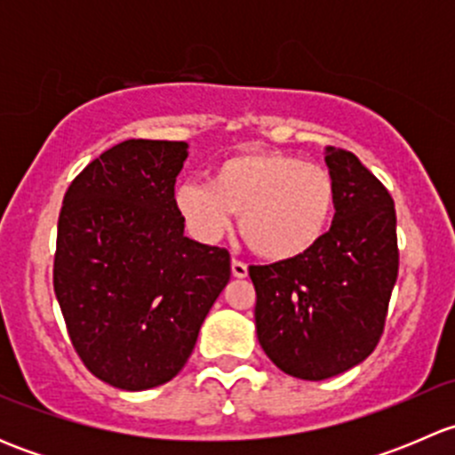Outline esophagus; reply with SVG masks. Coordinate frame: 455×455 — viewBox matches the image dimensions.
I'll return each instance as SVG.
<instances>
[{
	"instance_id": "34e87169",
	"label": "esophagus",
	"mask_w": 455,
	"mask_h": 455,
	"mask_svg": "<svg viewBox=\"0 0 455 455\" xmlns=\"http://www.w3.org/2000/svg\"><path fill=\"white\" fill-rule=\"evenodd\" d=\"M231 273L233 277H246L249 275V266L242 259H231Z\"/></svg>"
}]
</instances>
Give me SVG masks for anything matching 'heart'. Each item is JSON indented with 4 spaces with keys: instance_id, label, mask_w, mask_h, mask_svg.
<instances>
[{
    "instance_id": "obj_1",
    "label": "heart",
    "mask_w": 455,
    "mask_h": 455,
    "mask_svg": "<svg viewBox=\"0 0 455 455\" xmlns=\"http://www.w3.org/2000/svg\"><path fill=\"white\" fill-rule=\"evenodd\" d=\"M187 231L215 244L240 213L251 249L282 261L308 253L334 211L332 173L282 151H246L222 160L209 182H182L173 194Z\"/></svg>"
}]
</instances>
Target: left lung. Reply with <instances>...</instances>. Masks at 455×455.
<instances>
[{
  "label": "left lung",
  "instance_id": "left-lung-1",
  "mask_svg": "<svg viewBox=\"0 0 455 455\" xmlns=\"http://www.w3.org/2000/svg\"><path fill=\"white\" fill-rule=\"evenodd\" d=\"M334 220L308 253L251 266L255 325L286 374L323 380L374 352L398 277L396 211L383 182L352 151L325 149Z\"/></svg>",
  "mask_w": 455,
  "mask_h": 455
}]
</instances>
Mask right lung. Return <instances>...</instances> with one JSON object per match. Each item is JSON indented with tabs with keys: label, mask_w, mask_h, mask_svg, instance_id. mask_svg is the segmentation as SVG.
I'll use <instances>...</instances> for the list:
<instances>
[{
	"label": "right lung",
	"mask_w": 455,
	"mask_h": 455,
	"mask_svg": "<svg viewBox=\"0 0 455 455\" xmlns=\"http://www.w3.org/2000/svg\"><path fill=\"white\" fill-rule=\"evenodd\" d=\"M187 142L132 139L63 196L54 295L76 355L118 389L172 380L231 277V255L185 237L173 187Z\"/></svg>",
	"instance_id": "right-lung-1"
}]
</instances>
